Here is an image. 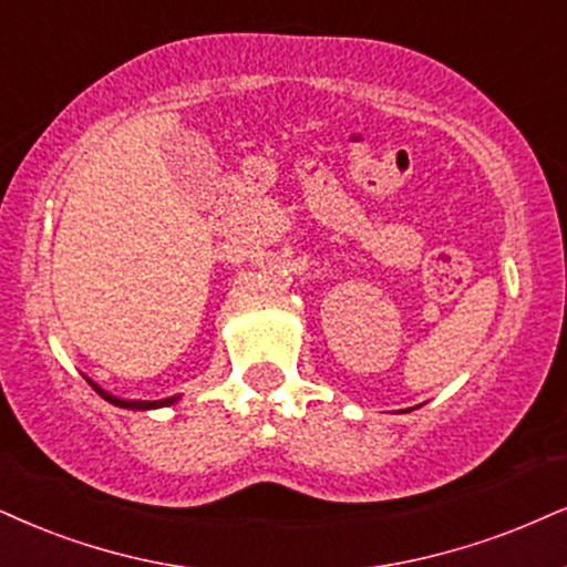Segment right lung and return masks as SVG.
I'll return each mask as SVG.
<instances>
[{
	"mask_svg": "<svg viewBox=\"0 0 567 567\" xmlns=\"http://www.w3.org/2000/svg\"><path fill=\"white\" fill-rule=\"evenodd\" d=\"M91 383V389L96 391V394L102 396V400H107L110 404H115V408H123V410H157V408H171V404H176L181 400V394L176 396H165V400H155V402H146V400H121V396H113L110 391H104L100 383H94L91 379H86Z\"/></svg>",
	"mask_w": 567,
	"mask_h": 567,
	"instance_id": "right-lung-1",
	"label": "right lung"
}]
</instances>
